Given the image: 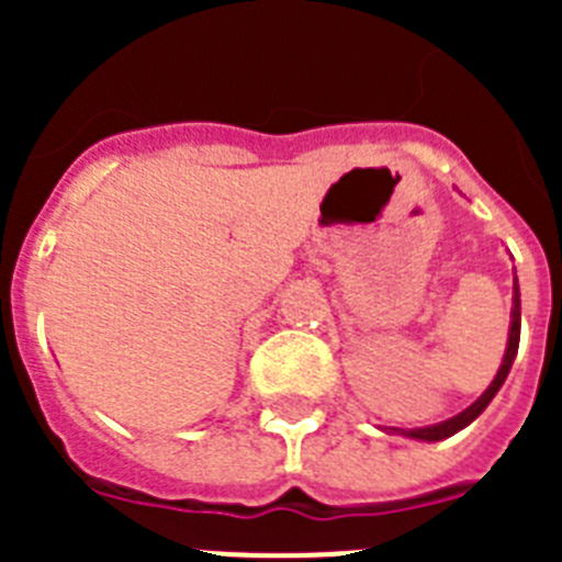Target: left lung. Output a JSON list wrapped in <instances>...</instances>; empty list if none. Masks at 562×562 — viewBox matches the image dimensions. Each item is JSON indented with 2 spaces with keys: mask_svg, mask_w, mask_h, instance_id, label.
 Segmentation results:
<instances>
[{
  "mask_svg": "<svg viewBox=\"0 0 562 562\" xmlns=\"http://www.w3.org/2000/svg\"><path fill=\"white\" fill-rule=\"evenodd\" d=\"M518 342H520V286H518V276L513 278V315H509V337H506V351H504V360L498 366V374L493 376V382L486 385L484 394L464 408L461 414L450 416L445 422H436V425H425V428H385V434H394V436H405V439H416V441H441V439H450L453 434L464 430L470 422L479 419L484 414V408L493 402V396L498 394L501 385L506 382V374L513 369L515 357H518Z\"/></svg>",
  "mask_w": 562,
  "mask_h": 562,
  "instance_id": "obj_1",
  "label": "left lung"
}]
</instances>
